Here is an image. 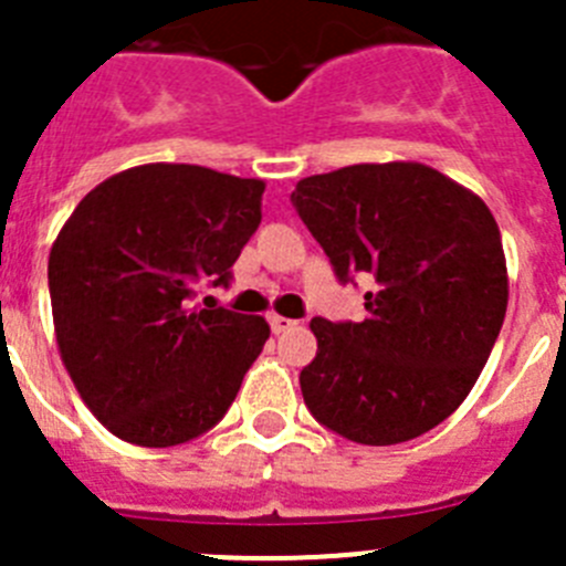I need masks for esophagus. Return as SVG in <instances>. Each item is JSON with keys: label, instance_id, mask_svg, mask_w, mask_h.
Instances as JSON below:
<instances>
[{"label": "esophagus", "instance_id": "34e87169", "mask_svg": "<svg viewBox=\"0 0 566 566\" xmlns=\"http://www.w3.org/2000/svg\"><path fill=\"white\" fill-rule=\"evenodd\" d=\"M269 326H272V332H274V334L289 332V328H294V319L280 317V314H272V317H269Z\"/></svg>", "mask_w": 566, "mask_h": 566}]
</instances>
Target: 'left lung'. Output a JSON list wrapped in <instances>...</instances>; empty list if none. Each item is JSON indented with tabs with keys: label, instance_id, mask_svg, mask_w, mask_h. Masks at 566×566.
I'll return each mask as SVG.
<instances>
[{
	"label": "left lung",
	"instance_id": "8db88e82",
	"mask_svg": "<svg viewBox=\"0 0 566 566\" xmlns=\"http://www.w3.org/2000/svg\"><path fill=\"white\" fill-rule=\"evenodd\" d=\"M292 203L343 283L371 274L363 323L314 317L300 388L319 424L399 444L451 417L507 312L496 218L470 189L413 161L354 164L297 184Z\"/></svg>",
	"mask_w": 566,
	"mask_h": 566
}]
</instances>
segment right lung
<instances>
[{"label":"right lung","instance_id":"right-lung-1","mask_svg":"<svg viewBox=\"0 0 566 566\" xmlns=\"http://www.w3.org/2000/svg\"><path fill=\"white\" fill-rule=\"evenodd\" d=\"M266 184L195 164H144L90 189L50 249L62 363L93 417L124 442L169 448L221 422L269 323L189 308L227 286L260 227Z\"/></svg>","mask_w":566,"mask_h":566}]
</instances>
